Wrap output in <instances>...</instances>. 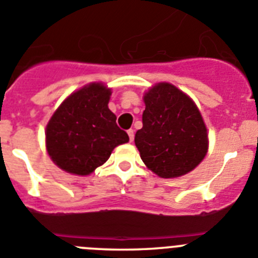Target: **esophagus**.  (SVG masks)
<instances>
[{
	"mask_svg": "<svg viewBox=\"0 0 258 258\" xmlns=\"http://www.w3.org/2000/svg\"><path fill=\"white\" fill-rule=\"evenodd\" d=\"M127 134H128V138H130V141H134V138H135V131L132 128H130L128 131H127Z\"/></svg>",
	"mask_w": 258,
	"mask_h": 258,
	"instance_id": "esophagus-1",
	"label": "esophagus"
}]
</instances>
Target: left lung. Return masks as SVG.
Listing matches in <instances>:
<instances>
[{
  "label": "left lung",
  "instance_id": "1",
  "mask_svg": "<svg viewBox=\"0 0 258 258\" xmlns=\"http://www.w3.org/2000/svg\"><path fill=\"white\" fill-rule=\"evenodd\" d=\"M144 103L143 128L135 144L145 166L163 178L192 171L208 150L207 128L196 103L167 82L145 92Z\"/></svg>",
  "mask_w": 258,
  "mask_h": 258
}]
</instances>
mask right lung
<instances>
[{"label":"right lung","mask_w":258,"mask_h":258,"mask_svg":"<svg viewBox=\"0 0 258 258\" xmlns=\"http://www.w3.org/2000/svg\"><path fill=\"white\" fill-rule=\"evenodd\" d=\"M112 90L90 83L69 95L46 127V149L57 167L73 175H90L105 163L113 149L128 143L108 108Z\"/></svg>","instance_id":"1"}]
</instances>
